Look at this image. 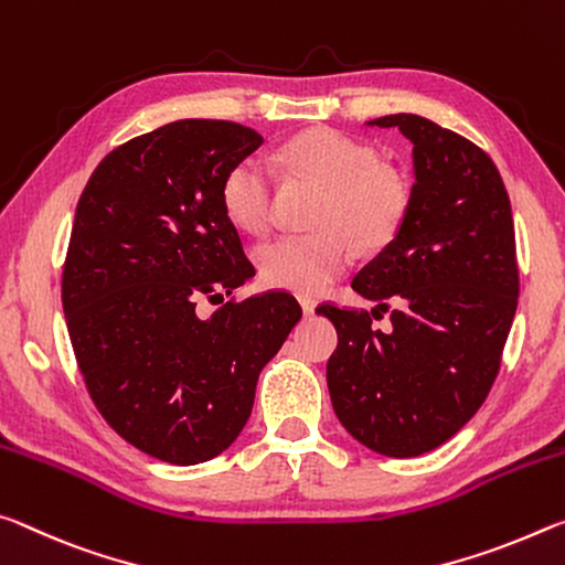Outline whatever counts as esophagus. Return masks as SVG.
<instances>
[{
  "label": "esophagus",
  "mask_w": 565,
  "mask_h": 565,
  "mask_svg": "<svg viewBox=\"0 0 565 565\" xmlns=\"http://www.w3.org/2000/svg\"><path fill=\"white\" fill-rule=\"evenodd\" d=\"M316 300H312V298H300V308H302V312H305V316H310V312H316Z\"/></svg>",
  "instance_id": "obj_1"
}]
</instances>
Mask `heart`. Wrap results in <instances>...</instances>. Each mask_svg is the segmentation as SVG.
I'll return each mask as SVG.
<instances>
[{
	"label": "heart",
	"instance_id": "heart-1",
	"mask_svg": "<svg viewBox=\"0 0 565 565\" xmlns=\"http://www.w3.org/2000/svg\"><path fill=\"white\" fill-rule=\"evenodd\" d=\"M282 162L295 178L328 188L316 215L318 233L280 235L257 249L265 282L312 295L343 275L355 247L381 249L401 233L411 212L408 174L381 162V152L360 137L332 127H312L282 145ZM222 207L239 230L263 235L273 227L277 178L263 157L247 154L227 170Z\"/></svg>",
	"mask_w": 565,
	"mask_h": 565
}]
</instances>
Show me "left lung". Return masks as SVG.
Here are the masks:
<instances>
[{
    "instance_id": "8db88e82",
    "label": "left lung",
    "mask_w": 565,
    "mask_h": 565,
    "mask_svg": "<svg viewBox=\"0 0 565 565\" xmlns=\"http://www.w3.org/2000/svg\"><path fill=\"white\" fill-rule=\"evenodd\" d=\"M413 142L415 184L401 233L353 277L375 310L322 302L338 328L332 408L370 450L438 448L491 393L515 316V230L501 172L478 145L418 115H387ZM392 328L374 326L384 312Z\"/></svg>"
}]
</instances>
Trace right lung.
I'll use <instances>...</instances> for the list:
<instances>
[{
    "instance_id": "1",
    "label": "right lung",
    "mask_w": 565,
    "mask_h": 565,
    "mask_svg": "<svg viewBox=\"0 0 565 565\" xmlns=\"http://www.w3.org/2000/svg\"><path fill=\"white\" fill-rule=\"evenodd\" d=\"M260 145L253 127L178 119L115 147L74 212L62 308L77 367L109 428L164 463L230 448L302 316L282 290L194 312L255 275L220 188Z\"/></svg>"
}]
</instances>
